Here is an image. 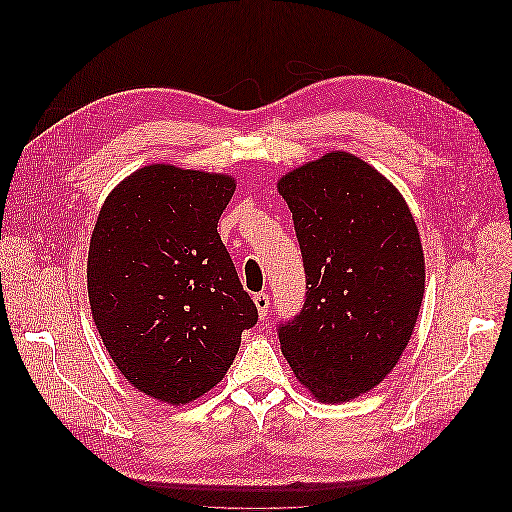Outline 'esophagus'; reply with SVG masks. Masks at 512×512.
Instances as JSON below:
<instances>
[{
    "mask_svg": "<svg viewBox=\"0 0 512 512\" xmlns=\"http://www.w3.org/2000/svg\"><path fill=\"white\" fill-rule=\"evenodd\" d=\"M254 305L258 309V316L260 320H265L267 312H269V294L267 292H256L254 294Z\"/></svg>",
    "mask_w": 512,
    "mask_h": 512,
    "instance_id": "1",
    "label": "esophagus"
}]
</instances>
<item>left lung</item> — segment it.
Segmentation results:
<instances>
[{"label":"left lung","instance_id":"8db88e82","mask_svg":"<svg viewBox=\"0 0 512 512\" xmlns=\"http://www.w3.org/2000/svg\"><path fill=\"white\" fill-rule=\"evenodd\" d=\"M277 192L307 280L280 346L314 399L344 404L389 376L410 342L425 292L421 235L395 185L348 151L290 170Z\"/></svg>","mask_w":512,"mask_h":512}]
</instances>
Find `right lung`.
I'll list each match as a JSON object with an SVG mask.
<instances>
[{"instance_id": "1", "label": "right lung", "mask_w": 512, "mask_h": 512, "mask_svg": "<svg viewBox=\"0 0 512 512\" xmlns=\"http://www.w3.org/2000/svg\"><path fill=\"white\" fill-rule=\"evenodd\" d=\"M228 173L149 164L106 196L91 232V318L119 374L170 406L209 393L258 320L220 239Z\"/></svg>"}]
</instances>
